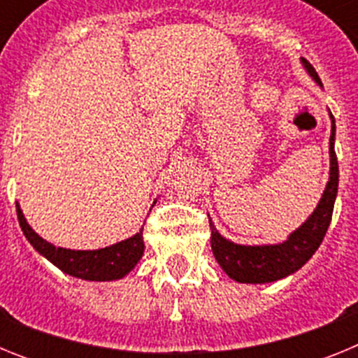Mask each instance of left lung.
Returning <instances> with one entry per match:
<instances>
[{
  "label": "left lung",
  "instance_id": "1",
  "mask_svg": "<svg viewBox=\"0 0 358 358\" xmlns=\"http://www.w3.org/2000/svg\"><path fill=\"white\" fill-rule=\"evenodd\" d=\"M303 64L315 82L321 84L314 66L305 59ZM330 181L315 211L299 229L294 231L287 242L280 245H238L218 235L210 220L211 251L227 276L240 283H268L296 273L297 268L303 267L312 258L327 235L339 188V163L335 156V122L331 125L330 136Z\"/></svg>",
  "mask_w": 358,
  "mask_h": 358
}]
</instances>
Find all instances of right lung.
<instances>
[{
    "label": "right lung",
    "instance_id": "1",
    "mask_svg": "<svg viewBox=\"0 0 358 358\" xmlns=\"http://www.w3.org/2000/svg\"><path fill=\"white\" fill-rule=\"evenodd\" d=\"M17 220L28 242L55 267L69 276L82 278L90 281H110L120 280L131 273L134 265L143 256V233H136L131 238L115 243L110 248L98 251H71V249L55 248L46 240L41 238L24 220L23 213L17 206Z\"/></svg>",
    "mask_w": 358,
    "mask_h": 358
}]
</instances>
